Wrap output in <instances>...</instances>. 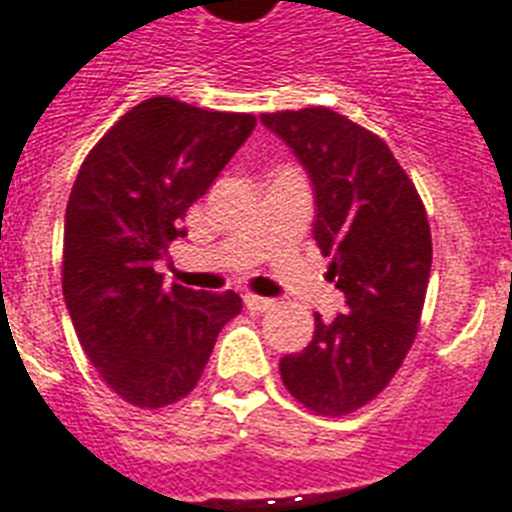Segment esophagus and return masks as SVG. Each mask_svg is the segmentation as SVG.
<instances>
[{
	"label": "esophagus",
	"mask_w": 512,
	"mask_h": 512,
	"mask_svg": "<svg viewBox=\"0 0 512 512\" xmlns=\"http://www.w3.org/2000/svg\"><path fill=\"white\" fill-rule=\"evenodd\" d=\"M244 305H247L249 311L255 313H265L268 308H273L271 297H257V295H244Z\"/></svg>",
	"instance_id": "1"
}]
</instances>
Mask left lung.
<instances>
[{
	"instance_id": "8db88e82",
	"label": "left lung",
	"mask_w": 512,
	"mask_h": 512,
	"mask_svg": "<svg viewBox=\"0 0 512 512\" xmlns=\"http://www.w3.org/2000/svg\"><path fill=\"white\" fill-rule=\"evenodd\" d=\"M287 143L313 185V239L348 313H316L311 342L279 361L292 396L340 417L369 404L412 348L433 244L414 183L364 127L329 108L260 116Z\"/></svg>"
}]
</instances>
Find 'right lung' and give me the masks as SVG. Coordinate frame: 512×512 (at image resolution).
I'll return each mask as SVG.
<instances>
[{
    "mask_svg": "<svg viewBox=\"0 0 512 512\" xmlns=\"http://www.w3.org/2000/svg\"><path fill=\"white\" fill-rule=\"evenodd\" d=\"M255 130L252 114L143 100L92 148L63 233V297L100 377L143 409L188 396L241 297L164 287L180 220Z\"/></svg>",
    "mask_w": 512,
    "mask_h": 512,
    "instance_id": "right-lung-1",
    "label": "right lung"
}]
</instances>
